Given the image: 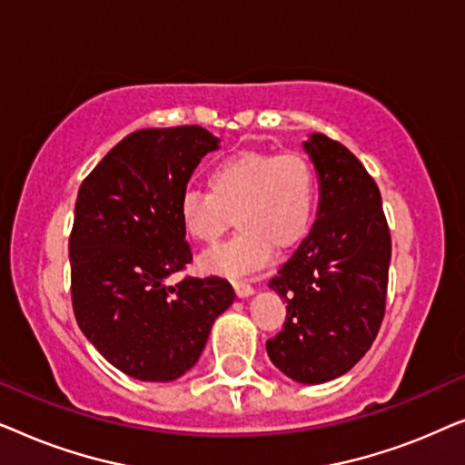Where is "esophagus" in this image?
Segmentation results:
<instances>
[{
    "label": "esophagus",
    "mask_w": 465,
    "mask_h": 465,
    "mask_svg": "<svg viewBox=\"0 0 465 465\" xmlns=\"http://www.w3.org/2000/svg\"><path fill=\"white\" fill-rule=\"evenodd\" d=\"M234 292H237L239 298H247L253 294V288L247 282H234Z\"/></svg>",
    "instance_id": "34e87169"
}]
</instances>
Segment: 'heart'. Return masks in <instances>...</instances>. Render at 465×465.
I'll return each mask as SVG.
<instances>
[{
	"instance_id": "heart-1",
	"label": "heart",
	"mask_w": 465,
	"mask_h": 465,
	"mask_svg": "<svg viewBox=\"0 0 465 465\" xmlns=\"http://www.w3.org/2000/svg\"><path fill=\"white\" fill-rule=\"evenodd\" d=\"M209 190L188 188L180 196L183 231L196 243L212 245L231 226L239 232L205 253L209 272L239 277L271 260L272 247L285 252L301 243L317 209V173L301 152H237L209 171Z\"/></svg>"
}]
</instances>
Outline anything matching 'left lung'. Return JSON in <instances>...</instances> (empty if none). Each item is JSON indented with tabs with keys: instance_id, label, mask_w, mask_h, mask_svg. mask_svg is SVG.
<instances>
[{
	"instance_id": "1",
	"label": "left lung",
	"mask_w": 465,
	"mask_h": 465,
	"mask_svg": "<svg viewBox=\"0 0 465 465\" xmlns=\"http://www.w3.org/2000/svg\"><path fill=\"white\" fill-rule=\"evenodd\" d=\"M304 150L320 173V218L271 277L288 315L266 351L290 379L313 385L351 371L377 339L391 234L377 182L345 145L315 133Z\"/></svg>"
}]
</instances>
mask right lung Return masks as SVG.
Segmentation results:
<instances>
[{
  "label": "right lung",
  "mask_w": 465,
  "mask_h": 465,
  "mask_svg": "<svg viewBox=\"0 0 465 465\" xmlns=\"http://www.w3.org/2000/svg\"><path fill=\"white\" fill-rule=\"evenodd\" d=\"M215 148L218 139L199 124L135 131L78 190L69 234L75 322L133 379L173 381L190 371L237 296L215 275L164 283L193 262L180 196Z\"/></svg>",
  "instance_id": "add662e5"
}]
</instances>
